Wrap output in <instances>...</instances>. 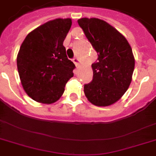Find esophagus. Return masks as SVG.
<instances>
[{"label": "esophagus", "instance_id": "1", "mask_svg": "<svg viewBox=\"0 0 156 156\" xmlns=\"http://www.w3.org/2000/svg\"><path fill=\"white\" fill-rule=\"evenodd\" d=\"M73 62L74 64H75V66H77V67H79V60H78L77 57H74V58L73 59Z\"/></svg>", "mask_w": 156, "mask_h": 156}]
</instances>
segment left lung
I'll list each match as a JSON object with an SVG mask.
<instances>
[{
  "mask_svg": "<svg viewBox=\"0 0 156 156\" xmlns=\"http://www.w3.org/2000/svg\"><path fill=\"white\" fill-rule=\"evenodd\" d=\"M78 23L98 54L91 65L92 81L84 85L87 100L108 106L125 94L131 83L134 57L128 41L118 30L98 18H83Z\"/></svg>",
  "mask_w": 156,
  "mask_h": 156,
  "instance_id": "1",
  "label": "left lung"
}]
</instances>
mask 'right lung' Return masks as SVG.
Segmentation results:
<instances>
[{
  "mask_svg": "<svg viewBox=\"0 0 156 156\" xmlns=\"http://www.w3.org/2000/svg\"><path fill=\"white\" fill-rule=\"evenodd\" d=\"M71 25L70 18L49 21L29 33L21 45L18 74L26 93L37 102H56L73 77L75 66L63 46Z\"/></svg>",
  "mask_w": 156,
  "mask_h": 156,
  "instance_id": "add662e5",
  "label": "right lung"
}]
</instances>
